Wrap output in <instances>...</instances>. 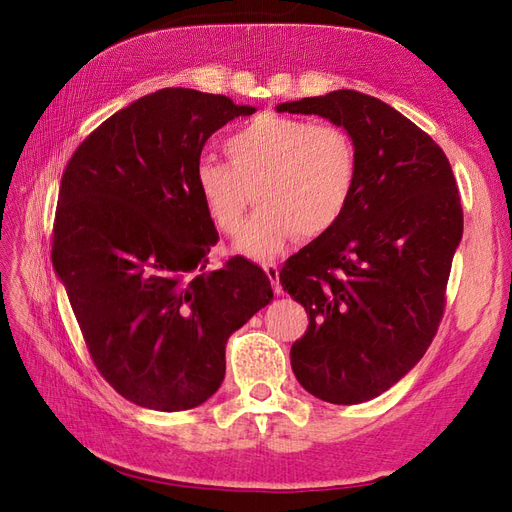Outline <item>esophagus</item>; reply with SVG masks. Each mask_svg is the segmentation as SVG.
<instances>
[{
  "label": "esophagus",
  "instance_id": "1",
  "mask_svg": "<svg viewBox=\"0 0 512 512\" xmlns=\"http://www.w3.org/2000/svg\"><path fill=\"white\" fill-rule=\"evenodd\" d=\"M265 273H267L269 282L273 286V292L275 294H282L284 290H282V284H280V269H277L275 265H265Z\"/></svg>",
  "mask_w": 512,
  "mask_h": 512
}]
</instances>
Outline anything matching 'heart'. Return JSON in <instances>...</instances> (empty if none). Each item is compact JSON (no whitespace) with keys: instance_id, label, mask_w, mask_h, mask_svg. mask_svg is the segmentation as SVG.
Instances as JSON below:
<instances>
[{"instance_id":"obj_1","label":"heart","mask_w":512,"mask_h":512,"mask_svg":"<svg viewBox=\"0 0 512 512\" xmlns=\"http://www.w3.org/2000/svg\"><path fill=\"white\" fill-rule=\"evenodd\" d=\"M230 162L203 156L194 183L213 224L237 235L239 250L273 258L303 230L316 237L342 218L356 183V151L350 136L331 123L265 113L247 121L226 141Z\"/></svg>"}]
</instances>
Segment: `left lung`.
<instances>
[{
    "label": "left lung",
    "instance_id": "left-lung-1",
    "mask_svg": "<svg viewBox=\"0 0 512 512\" xmlns=\"http://www.w3.org/2000/svg\"><path fill=\"white\" fill-rule=\"evenodd\" d=\"M329 119L356 151L342 218L288 258L280 282L309 327L290 348L299 384L329 404H363L423 359L444 312L463 235L444 151L386 102L352 89L275 106Z\"/></svg>",
    "mask_w": 512,
    "mask_h": 512
}]
</instances>
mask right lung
<instances>
[{"mask_svg":"<svg viewBox=\"0 0 512 512\" xmlns=\"http://www.w3.org/2000/svg\"><path fill=\"white\" fill-rule=\"evenodd\" d=\"M252 113L160 89L91 132L61 177L53 267L98 371L136 406L205 404L228 337L273 299L267 273L241 256L205 271L218 230L194 183L207 138Z\"/></svg>","mask_w":512,"mask_h":512,"instance_id":"right-lung-1","label":"right lung"}]
</instances>
